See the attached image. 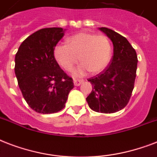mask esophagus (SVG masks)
<instances>
[{
    "instance_id": "34e87169",
    "label": "esophagus",
    "mask_w": 157,
    "mask_h": 157,
    "mask_svg": "<svg viewBox=\"0 0 157 157\" xmlns=\"http://www.w3.org/2000/svg\"><path fill=\"white\" fill-rule=\"evenodd\" d=\"M73 83L75 86H81V83H83V80H79V79H74Z\"/></svg>"
}]
</instances>
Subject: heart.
<instances>
[{
	"label": "heart",
	"mask_w": 157,
	"mask_h": 157,
	"mask_svg": "<svg viewBox=\"0 0 157 157\" xmlns=\"http://www.w3.org/2000/svg\"><path fill=\"white\" fill-rule=\"evenodd\" d=\"M54 54L59 65L67 71H70L79 59L81 64L74 70L76 76H82L87 71L95 74L109 63L112 45L106 36L80 33L69 37L67 45H57Z\"/></svg>",
	"instance_id": "b5f03b06"
}]
</instances>
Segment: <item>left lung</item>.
I'll list each match as a JSON object with an SVG mask.
<instances>
[{
	"instance_id": "1",
	"label": "left lung",
	"mask_w": 157,
	"mask_h": 157,
	"mask_svg": "<svg viewBox=\"0 0 157 157\" xmlns=\"http://www.w3.org/2000/svg\"><path fill=\"white\" fill-rule=\"evenodd\" d=\"M113 44V56L109 65L88 79L93 90L86 101L97 112L114 113L129 103L134 87L138 57L136 51L123 36L107 28H99Z\"/></svg>"
}]
</instances>
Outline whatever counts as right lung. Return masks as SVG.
Here are the masks:
<instances>
[{
    "mask_svg": "<svg viewBox=\"0 0 157 157\" xmlns=\"http://www.w3.org/2000/svg\"><path fill=\"white\" fill-rule=\"evenodd\" d=\"M63 33L61 28L40 29L23 40L15 54L19 89L29 107L38 113L61 111L73 89V80L60 68L54 54Z\"/></svg>",
    "mask_w": 157,
    "mask_h": 157,
    "instance_id": "1",
    "label": "right lung"
}]
</instances>
